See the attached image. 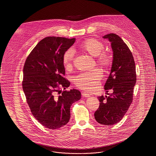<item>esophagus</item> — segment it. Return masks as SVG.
I'll use <instances>...</instances> for the list:
<instances>
[{"mask_svg":"<svg viewBox=\"0 0 156 156\" xmlns=\"http://www.w3.org/2000/svg\"><path fill=\"white\" fill-rule=\"evenodd\" d=\"M82 95L83 97H90V95L88 93H87V92H82Z\"/></svg>","mask_w":156,"mask_h":156,"instance_id":"34e87169","label":"esophagus"}]
</instances>
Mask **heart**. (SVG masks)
Listing matches in <instances>:
<instances>
[{
  "label": "heart",
  "instance_id": "b5f03b06",
  "mask_svg": "<svg viewBox=\"0 0 156 156\" xmlns=\"http://www.w3.org/2000/svg\"><path fill=\"white\" fill-rule=\"evenodd\" d=\"M80 48L86 52L96 57L97 63L103 67H108L112 64V57L105 51L104 43L98 39L90 38L80 44ZM74 58V52L69 49L63 54L62 62L67 69H71ZM102 73L95 68L90 71L81 73L74 78V84L78 88L87 91H92L98 87Z\"/></svg>",
  "mask_w": 156,
  "mask_h": 156
}]
</instances>
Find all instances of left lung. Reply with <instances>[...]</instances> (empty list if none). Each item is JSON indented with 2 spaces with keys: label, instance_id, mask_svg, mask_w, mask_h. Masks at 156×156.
<instances>
[{
  "label": "left lung",
  "instance_id": "8db88e82",
  "mask_svg": "<svg viewBox=\"0 0 156 156\" xmlns=\"http://www.w3.org/2000/svg\"><path fill=\"white\" fill-rule=\"evenodd\" d=\"M103 38L109 40L113 51L111 73L104 86L107 92L112 89L113 93L98 97L99 108L94 116L100 124L110 126L119 122L128 112L133 101L136 75L133 55L122 38L114 33Z\"/></svg>",
  "mask_w": 156,
  "mask_h": 156
}]
</instances>
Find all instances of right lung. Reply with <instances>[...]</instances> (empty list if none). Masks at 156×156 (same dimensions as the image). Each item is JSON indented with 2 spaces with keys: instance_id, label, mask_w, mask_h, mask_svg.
Segmentation results:
<instances>
[{
  "instance_id": "add662e5",
  "label": "right lung",
  "mask_w": 156,
  "mask_h": 156,
  "mask_svg": "<svg viewBox=\"0 0 156 156\" xmlns=\"http://www.w3.org/2000/svg\"><path fill=\"white\" fill-rule=\"evenodd\" d=\"M74 42V38L46 37L31 51L24 66L22 85L31 112L50 129L69 122L71 105L81 98L78 90H60L70 85L64 77L62 56ZM56 93L61 95L55 97Z\"/></svg>"
}]
</instances>
